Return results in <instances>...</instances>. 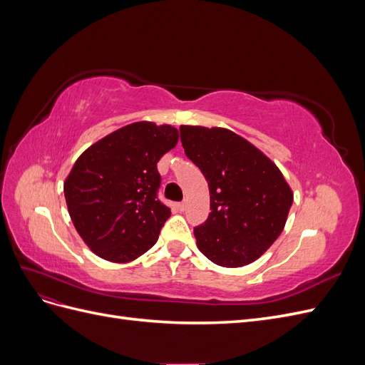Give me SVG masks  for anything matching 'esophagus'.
<instances>
[{"instance_id": "1", "label": "esophagus", "mask_w": 365, "mask_h": 365, "mask_svg": "<svg viewBox=\"0 0 365 365\" xmlns=\"http://www.w3.org/2000/svg\"><path fill=\"white\" fill-rule=\"evenodd\" d=\"M185 207H187V205H185V202H180V204H178V208L181 210V212H184Z\"/></svg>"}]
</instances>
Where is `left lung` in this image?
I'll list each match as a JSON object with an SVG mask.
<instances>
[{"label": "left lung", "mask_w": 365, "mask_h": 365, "mask_svg": "<svg viewBox=\"0 0 365 365\" xmlns=\"http://www.w3.org/2000/svg\"><path fill=\"white\" fill-rule=\"evenodd\" d=\"M181 143L208 182L210 212L193 230L207 259L224 268L257 260L280 236L294 193L283 173L248 140L225 128L182 125Z\"/></svg>", "instance_id": "left-lung-1"}]
</instances>
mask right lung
Listing matches in <instances>:
<instances>
[{"instance_id":"1","label":"right lung","mask_w":365,"mask_h":365,"mask_svg":"<svg viewBox=\"0 0 365 365\" xmlns=\"http://www.w3.org/2000/svg\"><path fill=\"white\" fill-rule=\"evenodd\" d=\"M170 125L135 121L96 141L63 182L77 233L96 256L128 263L150 250L170 216L157 200V163L178 143Z\"/></svg>"}]
</instances>
